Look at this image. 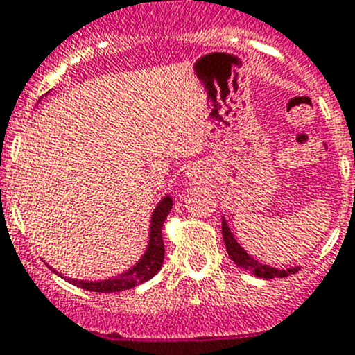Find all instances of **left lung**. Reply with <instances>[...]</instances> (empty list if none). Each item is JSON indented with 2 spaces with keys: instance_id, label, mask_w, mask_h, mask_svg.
I'll return each instance as SVG.
<instances>
[{
  "instance_id": "8db88e82",
  "label": "left lung",
  "mask_w": 355,
  "mask_h": 355,
  "mask_svg": "<svg viewBox=\"0 0 355 355\" xmlns=\"http://www.w3.org/2000/svg\"><path fill=\"white\" fill-rule=\"evenodd\" d=\"M222 234H223V241H225V246H227V253H229L230 259L236 262V266L246 269V271H252L253 275L259 276V278H285V276L294 275V272L297 271V268L276 269V268H271V266L260 264L259 260L250 257L241 246L237 245V241L234 239L232 232H230L225 220L222 222Z\"/></svg>"
}]
</instances>
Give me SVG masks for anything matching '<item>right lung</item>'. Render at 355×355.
Returning <instances> with one entry per match:
<instances>
[{"instance_id": "1", "label": "right lung", "mask_w": 355, "mask_h": 355, "mask_svg": "<svg viewBox=\"0 0 355 355\" xmlns=\"http://www.w3.org/2000/svg\"><path fill=\"white\" fill-rule=\"evenodd\" d=\"M172 209V199L171 197H164L162 202L156 206L155 213L151 216V227H149V243L146 253L137 264L133 266L130 271L123 272V275L116 276L110 279H100V282H84V279H71L68 282L77 287L84 288V291L93 292H121L128 291V288L137 287V285L144 284L148 279H151L156 272L162 269L165 257V246L164 237H162V227H164L165 218H167L168 211Z\"/></svg>"}]
</instances>
